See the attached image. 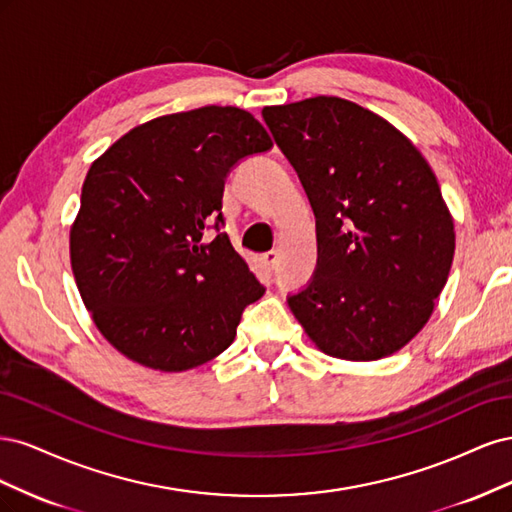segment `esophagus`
Segmentation results:
<instances>
[{
    "label": "esophagus",
    "instance_id": "esophagus-1",
    "mask_svg": "<svg viewBox=\"0 0 512 512\" xmlns=\"http://www.w3.org/2000/svg\"><path fill=\"white\" fill-rule=\"evenodd\" d=\"M262 262H265V267H267L269 271H275V269H277V262H280V254H277V252L262 254Z\"/></svg>",
    "mask_w": 512,
    "mask_h": 512
}]
</instances>
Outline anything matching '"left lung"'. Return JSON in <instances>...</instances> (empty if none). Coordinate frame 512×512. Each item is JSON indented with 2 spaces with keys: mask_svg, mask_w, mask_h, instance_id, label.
Segmentation results:
<instances>
[{
  "mask_svg": "<svg viewBox=\"0 0 512 512\" xmlns=\"http://www.w3.org/2000/svg\"><path fill=\"white\" fill-rule=\"evenodd\" d=\"M262 117L316 215L312 282L288 305L329 356L378 361L421 331L448 280L455 224L410 138L335 96L265 106Z\"/></svg>",
  "mask_w": 512,
  "mask_h": 512,
  "instance_id": "8db88e82",
  "label": "left lung"
}]
</instances>
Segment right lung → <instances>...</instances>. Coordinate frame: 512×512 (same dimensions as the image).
Returning a JSON list of instances; mask_svg holds the SVG:
<instances>
[{
  "label": "right lung",
  "mask_w": 512,
  "mask_h": 512,
  "mask_svg": "<svg viewBox=\"0 0 512 512\" xmlns=\"http://www.w3.org/2000/svg\"><path fill=\"white\" fill-rule=\"evenodd\" d=\"M262 123L237 106L151 119L89 166L70 228V262L98 331L130 361L185 371L222 354L265 288L224 224V179L269 151Z\"/></svg>",
  "instance_id": "1"
}]
</instances>
